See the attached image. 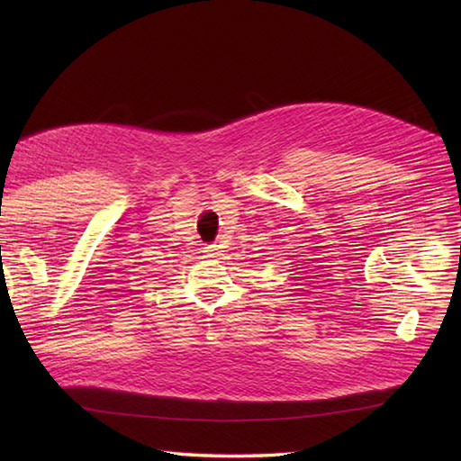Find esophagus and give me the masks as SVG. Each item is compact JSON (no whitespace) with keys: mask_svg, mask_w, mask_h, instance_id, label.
<instances>
[{"mask_svg":"<svg viewBox=\"0 0 461 461\" xmlns=\"http://www.w3.org/2000/svg\"><path fill=\"white\" fill-rule=\"evenodd\" d=\"M203 254L209 258H217L221 254V250L217 244H207V246H203Z\"/></svg>","mask_w":461,"mask_h":461,"instance_id":"34e87169","label":"esophagus"}]
</instances>
